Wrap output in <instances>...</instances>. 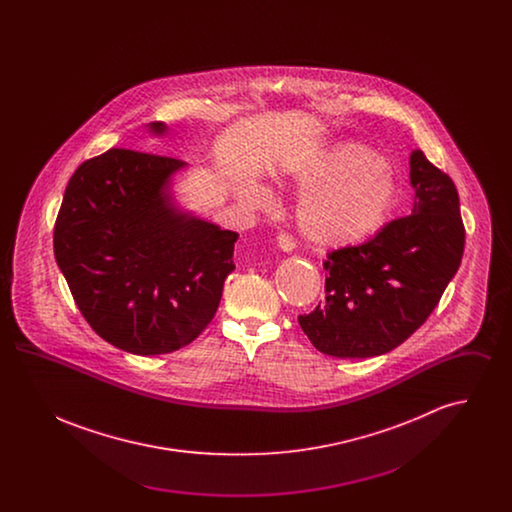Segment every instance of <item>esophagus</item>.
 I'll list each match as a JSON object with an SVG mask.
<instances>
[{"instance_id": "esophagus-1", "label": "esophagus", "mask_w": 512, "mask_h": 512, "mask_svg": "<svg viewBox=\"0 0 512 512\" xmlns=\"http://www.w3.org/2000/svg\"><path fill=\"white\" fill-rule=\"evenodd\" d=\"M276 244H278V247H280L282 251H286V253H290V251H293V247H295L292 236L286 234V232H280V234H278Z\"/></svg>"}]
</instances>
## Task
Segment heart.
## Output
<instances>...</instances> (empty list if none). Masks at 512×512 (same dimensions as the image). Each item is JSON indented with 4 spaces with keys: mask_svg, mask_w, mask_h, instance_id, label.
<instances>
[{
    "mask_svg": "<svg viewBox=\"0 0 512 512\" xmlns=\"http://www.w3.org/2000/svg\"><path fill=\"white\" fill-rule=\"evenodd\" d=\"M293 182L305 192L295 207L299 232L311 244L340 249L376 236L397 203V184L390 167L372 149L341 144L330 153L293 167ZM242 197L267 207L272 195L247 186Z\"/></svg>",
    "mask_w": 512,
    "mask_h": 512,
    "instance_id": "b5f03b06",
    "label": "heart"
}]
</instances>
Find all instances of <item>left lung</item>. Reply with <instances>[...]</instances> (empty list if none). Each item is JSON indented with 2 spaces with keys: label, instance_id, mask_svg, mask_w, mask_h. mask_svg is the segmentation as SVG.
<instances>
[{
  "label": "left lung",
  "instance_id": "1",
  "mask_svg": "<svg viewBox=\"0 0 512 512\" xmlns=\"http://www.w3.org/2000/svg\"><path fill=\"white\" fill-rule=\"evenodd\" d=\"M411 184V215L326 255V301L299 315L320 353L366 359L395 349L432 315L461 267L464 224L453 180L414 149Z\"/></svg>",
  "mask_w": 512,
  "mask_h": 512
}]
</instances>
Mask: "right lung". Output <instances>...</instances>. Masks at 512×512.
Segmentation results:
<instances>
[{
	"mask_svg": "<svg viewBox=\"0 0 512 512\" xmlns=\"http://www.w3.org/2000/svg\"><path fill=\"white\" fill-rule=\"evenodd\" d=\"M163 134V122H151ZM184 161L113 147L74 171L53 228L55 261L99 338L134 355L172 353L207 328L234 270L236 232L171 203Z\"/></svg>",
	"mask_w": 512,
	"mask_h": 512,
	"instance_id": "1",
	"label": "right lung"
}]
</instances>
